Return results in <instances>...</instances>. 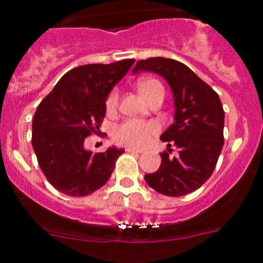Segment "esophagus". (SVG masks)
I'll return each mask as SVG.
<instances>
[{"instance_id":"1","label":"esophagus","mask_w":263,"mask_h":263,"mask_svg":"<svg viewBox=\"0 0 263 263\" xmlns=\"http://www.w3.org/2000/svg\"><path fill=\"white\" fill-rule=\"evenodd\" d=\"M126 151H127V152H129V153H142V152H143V151H142V149L135 148V147H127V148H126Z\"/></svg>"}]
</instances>
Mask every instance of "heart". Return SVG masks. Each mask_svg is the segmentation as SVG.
Segmentation results:
<instances>
[{
  "mask_svg": "<svg viewBox=\"0 0 263 263\" xmlns=\"http://www.w3.org/2000/svg\"><path fill=\"white\" fill-rule=\"evenodd\" d=\"M138 90H140L142 98L147 101L156 92H163V86L156 79H143L138 84ZM117 100H119V93L116 90H114L106 99L107 112H112L116 108ZM157 131H158V126L155 122L127 120V121L117 126L114 132V138L117 143L138 148V147L146 146L151 141V138L157 134Z\"/></svg>",
  "mask_w": 263,
  "mask_h": 263,
  "instance_id": "b5f03b06",
  "label": "heart"
}]
</instances>
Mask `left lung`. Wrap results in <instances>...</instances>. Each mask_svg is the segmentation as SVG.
<instances>
[{
    "instance_id": "left-lung-1",
    "label": "left lung",
    "mask_w": 263,
    "mask_h": 263,
    "mask_svg": "<svg viewBox=\"0 0 263 263\" xmlns=\"http://www.w3.org/2000/svg\"><path fill=\"white\" fill-rule=\"evenodd\" d=\"M152 71L170 84L174 100V122L163 132L168 152L162 163L144 179L151 188L167 197H183L209 179L224 146V108L219 95L192 69L174 59L140 60L132 70ZM173 144L177 157H169Z\"/></svg>"
}]
</instances>
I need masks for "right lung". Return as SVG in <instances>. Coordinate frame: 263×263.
<instances>
[{
  "label": "right lung",
  "mask_w": 263,
  "mask_h": 263,
  "mask_svg": "<svg viewBox=\"0 0 263 263\" xmlns=\"http://www.w3.org/2000/svg\"><path fill=\"white\" fill-rule=\"evenodd\" d=\"M135 59L71 69L38 105L32 122V146L45 178L59 192L85 197L105 185L122 148L92 153L84 141L98 134L106 99Z\"/></svg>",
  "instance_id": "obj_1"
}]
</instances>
